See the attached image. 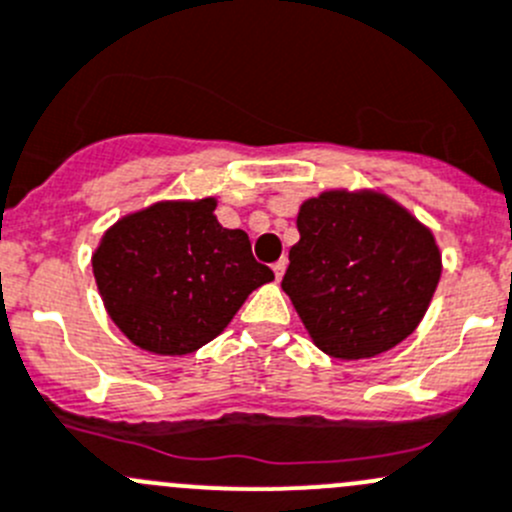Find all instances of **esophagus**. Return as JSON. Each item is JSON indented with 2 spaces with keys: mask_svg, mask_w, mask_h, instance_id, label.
Returning <instances> with one entry per match:
<instances>
[{
  "mask_svg": "<svg viewBox=\"0 0 512 512\" xmlns=\"http://www.w3.org/2000/svg\"><path fill=\"white\" fill-rule=\"evenodd\" d=\"M271 269H274L276 279H281V276H284V271H286V259H279L274 266H271Z\"/></svg>",
  "mask_w": 512,
  "mask_h": 512,
  "instance_id": "34e87169",
  "label": "esophagus"
}]
</instances>
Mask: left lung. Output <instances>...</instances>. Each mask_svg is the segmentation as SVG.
<instances>
[{
	"mask_svg": "<svg viewBox=\"0 0 512 512\" xmlns=\"http://www.w3.org/2000/svg\"><path fill=\"white\" fill-rule=\"evenodd\" d=\"M281 289L329 357L369 359L405 342L440 284L435 236L377 191H324L301 203Z\"/></svg>",
	"mask_w": 512,
	"mask_h": 512,
	"instance_id": "left-lung-1",
	"label": "left lung"
}]
</instances>
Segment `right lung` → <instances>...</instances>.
Instances as JSON below:
<instances>
[{"instance_id":"right-lung-1","label":"right lung","mask_w":512,"mask_h":512,"mask_svg":"<svg viewBox=\"0 0 512 512\" xmlns=\"http://www.w3.org/2000/svg\"><path fill=\"white\" fill-rule=\"evenodd\" d=\"M216 198L160 201L102 236L92 274L110 319L150 354L183 357L228 326L274 271L253 259L241 228H223Z\"/></svg>"}]
</instances>
